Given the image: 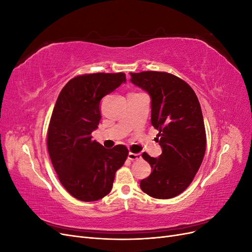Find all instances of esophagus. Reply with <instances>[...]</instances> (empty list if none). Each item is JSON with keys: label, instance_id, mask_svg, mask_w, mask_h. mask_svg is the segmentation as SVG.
<instances>
[{"label": "esophagus", "instance_id": "esophagus-1", "mask_svg": "<svg viewBox=\"0 0 252 252\" xmlns=\"http://www.w3.org/2000/svg\"><path fill=\"white\" fill-rule=\"evenodd\" d=\"M128 158L130 159V161H136V159H141L142 156L140 154H132V152H129Z\"/></svg>", "mask_w": 252, "mask_h": 252}]
</instances>
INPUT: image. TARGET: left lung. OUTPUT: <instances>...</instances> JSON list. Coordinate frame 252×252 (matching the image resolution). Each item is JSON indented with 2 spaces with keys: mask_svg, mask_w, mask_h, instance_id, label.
Segmentation results:
<instances>
[{
  "mask_svg": "<svg viewBox=\"0 0 252 252\" xmlns=\"http://www.w3.org/2000/svg\"><path fill=\"white\" fill-rule=\"evenodd\" d=\"M134 85L151 97V124L158 130L162 155H142L152 172L140 183L155 199H171L191 184L203 162L206 131L200 102L193 89L179 77L164 71L130 73Z\"/></svg>",
  "mask_w": 252,
  "mask_h": 252,
  "instance_id": "8db88e82",
  "label": "left lung"
}]
</instances>
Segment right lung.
<instances>
[{
    "label": "right lung",
    "instance_id": "add662e5",
    "mask_svg": "<svg viewBox=\"0 0 252 252\" xmlns=\"http://www.w3.org/2000/svg\"><path fill=\"white\" fill-rule=\"evenodd\" d=\"M126 81V74L77 75L61 90L47 133V148L61 184L84 202L103 199L112 188L114 175L129 151L124 145L111 149L91 140L101 120L102 97Z\"/></svg>",
    "mask_w": 252,
    "mask_h": 252
}]
</instances>
